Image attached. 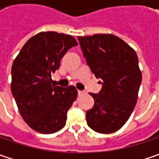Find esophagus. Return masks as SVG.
Here are the masks:
<instances>
[{
  "label": "esophagus",
  "mask_w": 159,
  "mask_h": 159,
  "mask_svg": "<svg viewBox=\"0 0 159 159\" xmlns=\"http://www.w3.org/2000/svg\"><path fill=\"white\" fill-rule=\"evenodd\" d=\"M84 94H85V92H84V91H80V90H79V91H78V95H84Z\"/></svg>",
  "instance_id": "esophagus-1"
}]
</instances>
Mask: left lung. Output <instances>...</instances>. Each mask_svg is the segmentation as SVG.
<instances>
[{"mask_svg": "<svg viewBox=\"0 0 159 159\" xmlns=\"http://www.w3.org/2000/svg\"><path fill=\"white\" fill-rule=\"evenodd\" d=\"M83 57L97 79L102 89L90 94L95 104L86 113L89 126L100 134L120 129L134 111L142 72L135 51L112 34L78 37Z\"/></svg>", "mask_w": 159, "mask_h": 159, "instance_id": "left-lung-1", "label": "left lung"}]
</instances>
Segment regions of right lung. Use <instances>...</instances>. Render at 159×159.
<instances>
[{
    "instance_id": "obj_1",
    "label": "right lung",
    "mask_w": 159,
    "mask_h": 159,
    "mask_svg": "<svg viewBox=\"0 0 159 159\" xmlns=\"http://www.w3.org/2000/svg\"><path fill=\"white\" fill-rule=\"evenodd\" d=\"M67 34L42 32L24 45L11 68V92L27 125L41 134L61 130L67 111L76 100L75 87L51 85V73L60 67L64 54L77 46Z\"/></svg>"
}]
</instances>
